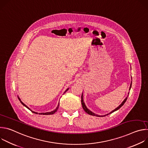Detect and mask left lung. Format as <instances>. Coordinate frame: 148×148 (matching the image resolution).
Returning <instances> with one entry per match:
<instances>
[{
    "label": "left lung",
    "instance_id": "obj_1",
    "mask_svg": "<svg viewBox=\"0 0 148 148\" xmlns=\"http://www.w3.org/2000/svg\"><path fill=\"white\" fill-rule=\"evenodd\" d=\"M131 86H132V81H131V84H130V90H131ZM129 94H130V92H128V96L126 97V98H125V99L123 101V102L119 105V106L116 108H115V110H114L113 111H112L111 112H110L109 114H106V115H97V114H95V113H94V112H92V111H91L89 109H88L87 108V107H86V104H85V102H84V99H83V94H82V95H81V104H82V108L84 109V110L86 111V112H87L88 114H89V115H93V116H99V117H102V116H107V115H109V114H111V113H112V112H115V111H117V110H118L122 106H123V105L125 103V102H126V99H127V98H128V95H129Z\"/></svg>",
    "mask_w": 148,
    "mask_h": 148
}]
</instances>
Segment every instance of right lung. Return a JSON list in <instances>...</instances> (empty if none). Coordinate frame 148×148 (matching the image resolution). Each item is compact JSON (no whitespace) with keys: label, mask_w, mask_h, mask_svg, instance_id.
Listing matches in <instances>:
<instances>
[{"label":"right lung","mask_w":148,"mask_h":148,"mask_svg":"<svg viewBox=\"0 0 148 148\" xmlns=\"http://www.w3.org/2000/svg\"><path fill=\"white\" fill-rule=\"evenodd\" d=\"M69 88H67V90H66L64 91V93H65L66 91H67L69 90ZM18 99H19V101H20V102L22 103V104L23 105H24V106H25V107H26L27 109H29V110H30V111H31L32 112H33V113H34V114H38L39 115H52V114H54L56 112H57V110L58 109V107H59V104H60V103H58V106L57 107V108H56L54 110H53V111H51V112H45V113H38V112H34V111H32V110H30V108H29V107L27 106V105H25V103H23V102L22 101H21V99H20V98H19L18 97Z\"/></svg>","instance_id":"obj_1"}]
</instances>
